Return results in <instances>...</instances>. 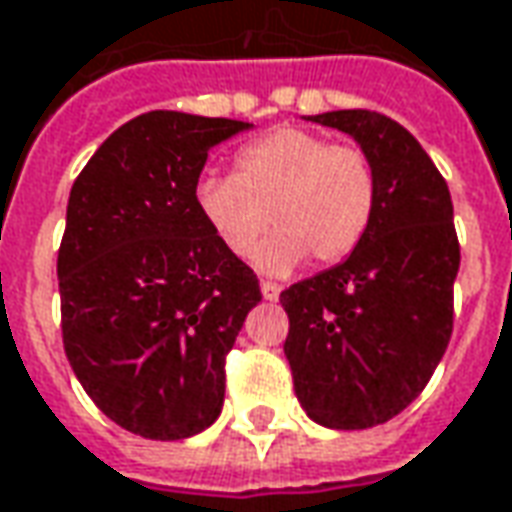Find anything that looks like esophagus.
<instances>
[{"mask_svg":"<svg viewBox=\"0 0 512 512\" xmlns=\"http://www.w3.org/2000/svg\"><path fill=\"white\" fill-rule=\"evenodd\" d=\"M262 296L264 301H279L281 287L279 284H273V281H262Z\"/></svg>","mask_w":512,"mask_h":512,"instance_id":"esophagus-1","label":"esophagus"}]
</instances>
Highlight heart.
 I'll return each instance as SVG.
<instances>
[{
  "label": "heart",
  "mask_w": 512,
  "mask_h": 512,
  "mask_svg": "<svg viewBox=\"0 0 512 512\" xmlns=\"http://www.w3.org/2000/svg\"><path fill=\"white\" fill-rule=\"evenodd\" d=\"M377 205L372 160L358 146L329 143L304 129H279L236 154L233 177L205 174L194 185V208L231 256L256 250L264 273H290L315 256L346 259L363 242Z\"/></svg>",
  "instance_id": "heart-1"
}]
</instances>
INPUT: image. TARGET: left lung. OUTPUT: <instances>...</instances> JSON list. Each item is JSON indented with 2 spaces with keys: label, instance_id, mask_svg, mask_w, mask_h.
Listing matches in <instances>:
<instances>
[{
  "label": "left lung",
  "instance_id": "left-lung-1",
  "mask_svg": "<svg viewBox=\"0 0 512 512\" xmlns=\"http://www.w3.org/2000/svg\"><path fill=\"white\" fill-rule=\"evenodd\" d=\"M372 160V225L344 262L281 293L284 355L312 423L360 431L417 400L454 329L459 242L451 191L417 137L369 109L310 115Z\"/></svg>",
  "mask_w": 512,
  "mask_h": 512
}]
</instances>
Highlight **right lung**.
<instances>
[{
    "mask_svg": "<svg viewBox=\"0 0 512 512\" xmlns=\"http://www.w3.org/2000/svg\"><path fill=\"white\" fill-rule=\"evenodd\" d=\"M248 126L154 109L106 137L72 183L58 250L64 352L92 403L137 437L214 425L225 355L262 301L253 270L194 208L208 152Z\"/></svg>",
    "mask_w": 512,
    "mask_h": 512,
    "instance_id": "1",
    "label": "right lung"
}]
</instances>
